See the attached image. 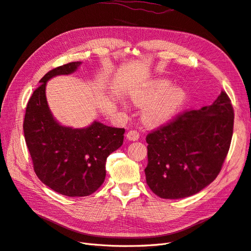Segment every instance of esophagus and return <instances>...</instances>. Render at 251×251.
I'll list each match as a JSON object with an SVG mask.
<instances>
[{"mask_svg":"<svg viewBox=\"0 0 251 251\" xmlns=\"http://www.w3.org/2000/svg\"><path fill=\"white\" fill-rule=\"evenodd\" d=\"M126 139L130 141H136L139 139V133L137 131H130L126 133Z\"/></svg>","mask_w":251,"mask_h":251,"instance_id":"obj_1","label":"esophagus"}]
</instances>
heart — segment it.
I'll return each instance as SVG.
<instances>
[{
	"instance_id": "obj_1",
	"label": "heart",
	"mask_w": 251,
	"mask_h": 251,
	"mask_svg": "<svg viewBox=\"0 0 251 251\" xmlns=\"http://www.w3.org/2000/svg\"><path fill=\"white\" fill-rule=\"evenodd\" d=\"M132 102L137 107H144L141 118L150 127H159L169 124L186 100L185 91L180 87H172L166 79H157L131 89L128 92Z\"/></svg>"
}]
</instances>
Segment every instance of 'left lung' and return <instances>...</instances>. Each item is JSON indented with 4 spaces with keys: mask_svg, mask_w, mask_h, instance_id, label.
Returning a JSON list of instances; mask_svg holds the SVG:
<instances>
[{
    "mask_svg": "<svg viewBox=\"0 0 251 251\" xmlns=\"http://www.w3.org/2000/svg\"><path fill=\"white\" fill-rule=\"evenodd\" d=\"M233 118L230 100L222 91L210 105L149 134L144 173L151 192L163 199H182L209 185L228 153Z\"/></svg>",
    "mask_w": 251,
    "mask_h": 251,
    "instance_id": "obj_1",
    "label": "left lung"
}]
</instances>
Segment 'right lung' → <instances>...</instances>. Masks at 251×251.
<instances>
[{
	"instance_id": "add662e5",
	"label": "right lung",
	"mask_w": 251,
	"mask_h": 251,
	"mask_svg": "<svg viewBox=\"0 0 251 251\" xmlns=\"http://www.w3.org/2000/svg\"><path fill=\"white\" fill-rule=\"evenodd\" d=\"M81 62L49 71L40 80L28 101L24 135L36 176L53 191L67 197H86L101 186L108 156L124 143L125 128L94 120L86 127L60 125L50 111L47 82L58 75H70Z\"/></svg>"
}]
</instances>
